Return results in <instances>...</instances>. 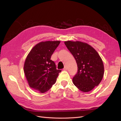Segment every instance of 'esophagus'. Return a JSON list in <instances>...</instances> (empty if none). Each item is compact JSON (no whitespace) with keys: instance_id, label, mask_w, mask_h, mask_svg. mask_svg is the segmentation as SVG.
I'll return each instance as SVG.
<instances>
[{"instance_id":"esophagus-1","label":"esophagus","mask_w":121,"mask_h":121,"mask_svg":"<svg viewBox=\"0 0 121 121\" xmlns=\"http://www.w3.org/2000/svg\"><path fill=\"white\" fill-rule=\"evenodd\" d=\"M67 69H68V68H67V66H65V67H64V70H65V71L67 70Z\"/></svg>"}]
</instances>
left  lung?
<instances>
[{
	"label": "left lung",
	"instance_id": "8db88e82",
	"mask_svg": "<svg viewBox=\"0 0 121 121\" xmlns=\"http://www.w3.org/2000/svg\"><path fill=\"white\" fill-rule=\"evenodd\" d=\"M65 44L78 66V72L73 78V83L82 92L92 90L103 78L104 65L101 58L95 49L86 43L67 41Z\"/></svg>",
	"mask_w": 121,
	"mask_h": 121
}]
</instances>
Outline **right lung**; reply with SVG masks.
<instances>
[{
    "instance_id": "obj_1",
    "label": "right lung",
    "mask_w": 121,
    "mask_h": 121,
    "mask_svg": "<svg viewBox=\"0 0 121 121\" xmlns=\"http://www.w3.org/2000/svg\"><path fill=\"white\" fill-rule=\"evenodd\" d=\"M60 41L39 42L34 46L26 58L24 71L29 86L40 93L49 90L55 84L61 70L57 69L50 60Z\"/></svg>"
}]
</instances>
